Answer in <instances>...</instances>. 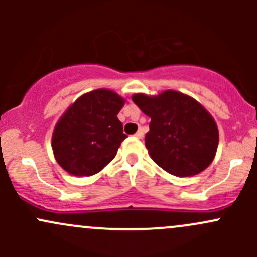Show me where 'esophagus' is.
Returning <instances> with one entry per match:
<instances>
[{"label": "esophagus", "mask_w": 257, "mask_h": 257, "mask_svg": "<svg viewBox=\"0 0 257 257\" xmlns=\"http://www.w3.org/2000/svg\"><path fill=\"white\" fill-rule=\"evenodd\" d=\"M136 136L138 137V138H143V136H144V131H143V128L139 129V131L137 132V133H136Z\"/></svg>", "instance_id": "obj_1"}]
</instances>
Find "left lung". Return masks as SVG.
Segmentation results:
<instances>
[{
  "label": "left lung",
  "instance_id": "8db88e82",
  "mask_svg": "<svg viewBox=\"0 0 257 257\" xmlns=\"http://www.w3.org/2000/svg\"><path fill=\"white\" fill-rule=\"evenodd\" d=\"M132 99L150 116L145 147L160 168L175 177H193L211 164L219 131L200 103L175 90L155 97L138 93Z\"/></svg>",
  "mask_w": 257,
  "mask_h": 257
}]
</instances>
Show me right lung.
I'll use <instances>...</instances> for the list:
<instances>
[{"label": "right lung", "mask_w": 257, "mask_h": 257, "mask_svg": "<svg viewBox=\"0 0 257 257\" xmlns=\"http://www.w3.org/2000/svg\"><path fill=\"white\" fill-rule=\"evenodd\" d=\"M124 98L109 89L79 97L56 124L52 149L57 163L69 174L90 177L114 159L126 138L118 119Z\"/></svg>", "instance_id": "right-lung-1"}]
</instances>
